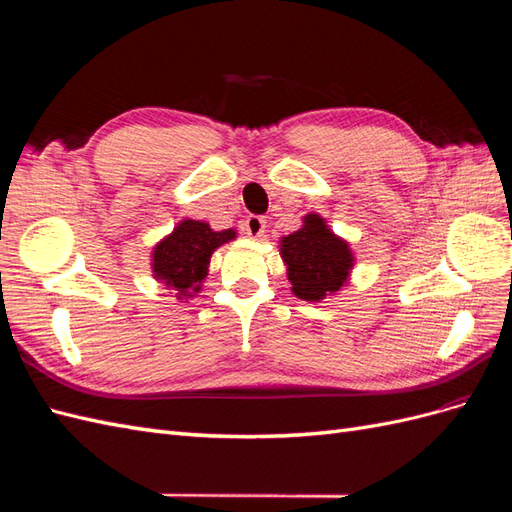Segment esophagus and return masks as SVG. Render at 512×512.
<instances>
[{
  "label": "esophagus",
  "instance_id": "esophagus-1",
  "mask_svg": "<svg viewBox=\"0 0 512 512\" xmlns=\"http://www.w3.org/2000/svg\"><path fill=\"white\" fill-rule=\"evenodd\" d=\"M245 232L250 235L252 239H258L265 235V228H267V220L262 218V215H250V218L245 220Z\"/></svg>",
  "mask_w": 512,
  "mask_h": 512
}]
</instances>
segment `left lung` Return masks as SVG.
<instances>
[{
  "instance_id": "1",
  "label": "left lung",
  "mask_w": 512,
  "mask_h": 512,
  "mask_svg": "<svg viewBox=\"0 0 512 512\" xmlns=\"http://www.w3.org/2000/svg\"><path fill=\"white\" fill-rule=\"evenodd\" d=\"M280 254L294 297L318 303L342 290L350 280L354 254L322 215L307 213L303 226L280 239Z\"/></svg>"
}]
</instances>
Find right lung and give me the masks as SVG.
<instances>
[{"instance_id": "obj_1", "label": "right lung", "mask_w": 512, "mask_h": 512, "mask_svg": "<svg viewBox=\"0 0 512 512\" xmlns=\"http://www.w3.org/2000/svg\"><path fill=\"white\" fill-rule=\"evenodd\" d=\"M237 237L235 228L213 230L207 222L181 220L170 235L153 245L151 273L175 297L192 299L209 275L211 254Z\"/></svg>"}]
</instances>
